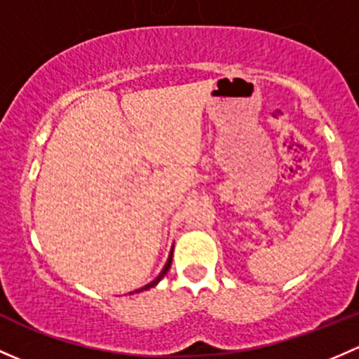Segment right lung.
<instances>
[{
    "label": "right lung",
    "instance_id": "right-lung-1",
    "mask_svg": "<svg viewBox=\"0 0 359 359\" xmlns=\"http://www.w3.org/2000/svg\"><path fill=\"white\" fill-rule=\"evenodd\" d=\"M170 265H172V252H170V256H168V262H167V265L163 266V270H161V273L158 275V277L154 278L153 282H149L148 285H144V287H141V289H139V290H146V289H149V287H154V285H156L158 282H160L161 278L165 277V275H167V271H168V269H170ZM139 290H135V292H139Z\"/></svg>",
    "mask_w": 359,
    "mask_h": 359
}]
</instances>
